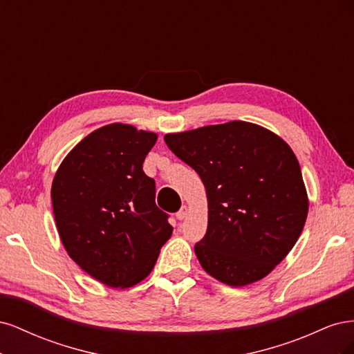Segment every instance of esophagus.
Wrapping results in <instances>:
<instances>
[{
	"label": "esophagus",
	"instance_id": "obj_1",
	"mask_svg": "<svg viewBox=\"0 0 354 354\" xmlns=\"http://www.w3.org/2000/svg\"><path fill=\"white\" fill-rule=\"evenodd\" d=\"M187 214H189V208L186 207V205H183L180 208V211L176 214V217L178 218V220H185L186 217H187Z\"/></svg>",
	"mask_w": 354,
	"mask_h": 354
}]
</instances>
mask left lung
<instances>
[{"instance_id":"8db88e82","label":"left lung","mask_w":354,"mask_h":354,"mask_svg":"<svg viewBox=\"0 0 354 354\" xmlns=\"http://www.w3.org/2000/svg\"><path fill=\"white\" fill-rule=\"evenodd\" d=\"M207 190L208 227L195 245L202 269L230 286L263 279L294 248L308 212L298 159L267 128L245 121L165 134Z\"/></svg>"}]
</instances>
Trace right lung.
Listing matches in <instances>:
<instances>
[{
  "mask_svg": "<svg viewBox=\"0 0 354 354\" xmlns=\"http://www.w3.org/2000/svg\"><path fill=\"white\" fill-rule=\"evenodd\" d=\"M158 140L115 122L97 128L62 160L51 185L53 212L71 259L95 281L130 288L152 272L173 227L143 171Z\"/></svg>",
  "mask_w": 354,
  "mask_h": 354,
  "instance_id": "1",
  "label": "right lung"
}]
</instances>
